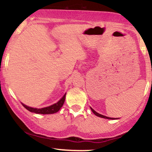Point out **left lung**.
Wrapping results in <instances>:
<instances>
[{
    "label": "left lung",
    "instance_id": "8db88e82",
    "mask_svg": "<svg viewBox=\"0 0 152 152\" xmlns=\"http://www.w3.org/2000/svg\"><path fill=\"white\" fill-rule=\"evenodd\" d=\"M91 108V110H92V111L93 112V113L95 114V115H97V116H98V117H101V118H107V119H115V118H110V117H107V116H105V115H101V114H100V113H97L96 111H95L94 110H93V108Z\"/></svg>",
    "mask_w": 152,
    "mask_h": 152
}]
</instances>
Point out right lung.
<instances>
[{
    "mask_svg": "<svg viewBox=\"0 0 152 152\" xmlns=\"http://www.w3.org/2000/svg\"><path fill=\"white\" fill-rule=\"evenodd\" d=\"M65 96L66 94L64 95V96L60 99V100L57 102V103L54 104V105H50L49 107H46V108H31V107H28L27 105H24V104L22 103L23 106L26 109H27L28 110H29L30 112L35 113H39V114H52V113H55L57 111H59V109L62 108L63 104L64 103V100H65Z\"/></svg>",
    "mask_w": 152,
    "mask_h": 152,
    "instance_id": "1",
    "label": "right lung"
}]
</instances>
